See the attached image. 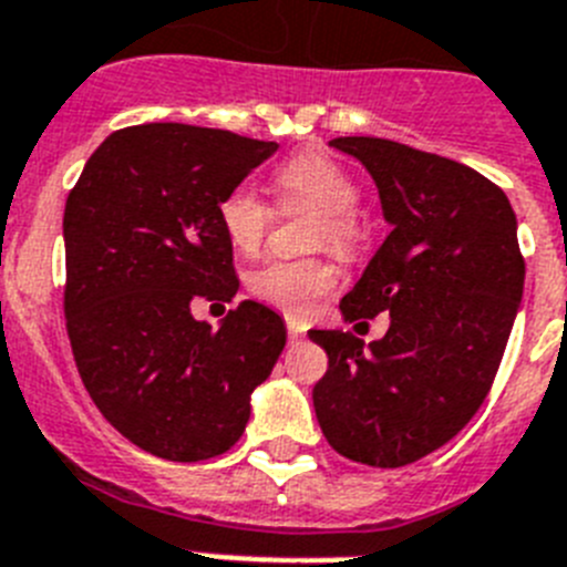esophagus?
Returning <instances> with one entry per match:
<instances>
[{"mask_svg":"<svg viewBox=\"0 0 567 567\" xmlns=\"http://www.w3.org/2000/svg\"><path fill=\"white\" fill-rule=\"evenodd\" d=\"M288 336L290 339H302L305 336V324L296 319H288Z\"/></svg>","mask_w":567,"mask_h":567,"instance_id":"obj_1","label":"esophagus"}]
</instances>
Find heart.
<instances>
[{"label": "heart", "instance_id": "1", "mask_svg": "<svg viewBox=\"0 0 567 567\" xmlns=\"http://www.w3.org/2000/svg\"><path fill=\"white\" fill-rule=\"evenodd\" d=\"M274 192L279 208L319 212L313 223L310 248H328L339 259H355L364 248L367 231L361 226V188L355 177L336 157L324 152H299L274 172ZM217 220L234 251L257 254L274 226L271 203L248 186H234L217 203ZM254 299L271 305L290 319H305L316 310L321 296L336 285L333 265L324 259H271L248 274Z\"/></svg>", "mask_w": 567, "mask_h": 567}]
</instances>
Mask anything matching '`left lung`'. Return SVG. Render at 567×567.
<instances>
[{"mask_svg":"<svg viewBox=\"0 0 567 567\" xmlns=\"http://www.w3.org/2000/svg\"><path fill=\"white\" fill-rule=\"evenodd\" d=\"M381 195L384 246L339 302L347 321L390 313L384 339L310 330L328 353L319 426L339 455L379 468L421 461L481 410L525 279L517 217L503 188L463 163L384 137H333Z\"/></svg>","mask_w":567,"mask_h":567,"instance_id":"8db88e82","label":"left lung"}]
</instances>
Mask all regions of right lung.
I'll return each instance as SVG.
<instances>
[{"instance_id": "right-lung-1", "label": "right lung", "mask_w": 567, "mask_h": 567, "mask_svg": "<svg viewBox=\"0 0 567 567\" xmlns=\"http://www.w3.org/2000/svg\"><path fill=\"white\" fill-rule=\"evenodd\" d=\"M277 152L274 141L188 124L112 132L64 206V316L101 415L163 461L197 463L239 441L285 324L246 299L223 324L192 305L239 288L217 203Z\"/></svg>"}]
</instances>
